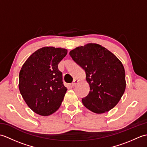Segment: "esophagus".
I'll return each instance as SVG.
<instances>
[{
    "label": "esophagus",
    "instance_id": "34e87169",
    "mask_svg": "<svg viewBox=\"0 0 147 147\" xmlns=\"http://www.w3.org/2000/svg\"><path fill=\"white\" fill-rule=\"evenodd\" d=\"M78 83V80H74V81H73V82L72 83V84H71V85H72V86H75L76 84Z\"/></svg>",
    "mask_w": 147,
    "mask_h": 147
}]
</instances>
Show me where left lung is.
<instances>
[{
	"instance_id": "left-lung-1",
	"label": "left lung",
	"mask_w": 147,
	"mask_h": 147,
	"mask_svg": "<svg viewBox=\"0 0 147 147\" xmlns=\"http://www.w3.org/2000/svg\"><path fill=\"white\" fill-rule=\"evenodd\" d=\"M86 74L89 93L82 98L85 107L95 113H105L117 104L126 88L125 71L115 55L104 47L88 43L69 52Z\"/></svg>"
}]
</instances>
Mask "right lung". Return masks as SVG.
<instances>
[{"instance_id":"right-lung-1","label":"right lung","mask_w":147,"mask_h":147,"mask_svg":"<svg viewBox=\"0 0 147 147\" xmlns=\"http://www.w3.org/2000/svg\"><path fill=\"white\" fill-rule=\"evenodd\" d=\"M67 53L65 49L45 47L37 50L24 62L19 75V89L28 106L47 116L58 110L67 88L58 64Z\"/></svg>"}]
</instances>
